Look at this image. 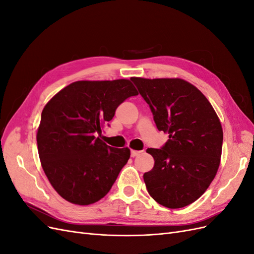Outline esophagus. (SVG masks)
<instances>
[{"instance_id": "obj_1", "label": "esophagus", "mask_w": 254, "mask_h": 254, "mask_svg": "<svg viewBox=\"0 0 254 254\" xmlns=\"http://www.w3.org/2000/svg\"><path fill=\"white\" fill-rule=\"evenodd\" d=\"M141 152H142V151H140V150L131 149V157L134 158V157H136V156H139V155H141Z\"/></svg>"}]
</instances>
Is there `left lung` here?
I'll use <instances>...</instances> for the list:
<instances>
[{
	"label": "left lung",
	"mask_w": 254,
	"mask_h": 254,
	"mask_svg": "<svg viewBox=\"0 0 254 254\" xmlns=\"http://www.w3.org/2000/svg\"><path fill=\"white\" fill-rule=\"evenodd\" d=\"M150 107L160 131L168 133L161 149L148 148L155 165L143 178L161 205L179 209L196 201L217 174L222 127L207 98L181 78L131 77Z\"/></svg>",
	"instance_id": "left-lung-1"
}]
</instances>
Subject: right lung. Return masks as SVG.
<instances>
[{"label":"right lung","instance_id":"add662e5","mask_svg":"<svg viewBox=\"0 0 254 254\" xmlns=\"http://www.w3.org/2000/svg\"><path fill=\"white\" fill-rule=\"evenodd\" d=\"M137 94L129 79L79 80L44 106L38 152L52 187L66 201L89 205L108 194L130 149L107 145L102 129L119 105Z\"/></svg>","mask_w":254,"mask_h":254}]
</instances>
